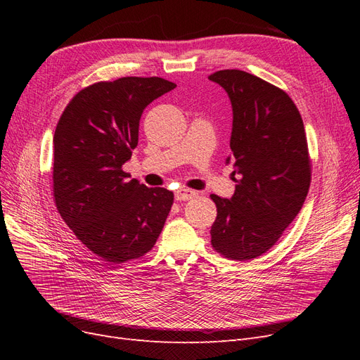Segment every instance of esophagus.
<instances>
[{"label": "esophagus", "instance_id": "obj_1", "mask_svg": "<svg viewBox=\"0 0 360 360\" xmlns=\"http://www.w3.org/2000/svg\"><path fill=\"white\" fill-rule=\"evenodd\" d=\"M198 195L197 191H192V189H186V188H180L176 191V200L177 201H188L192 200Z\"/></svg>", "mask_w": 360, "mask_h": 360}]
</instances>
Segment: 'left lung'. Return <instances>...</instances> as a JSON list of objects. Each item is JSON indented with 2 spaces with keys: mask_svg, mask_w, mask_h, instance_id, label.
Wrapping results in <instances>:
<instances>
[{
  "mask_svg": "<svg viewBox=\"0 0 360 360\" xmlns=\"http://www.w3.org/2000/svg\"><path fill=\"white\" fill-rule=\"evenodd\" d=\"M233 105L230 147L236 192L210 195L217 216L212 246L237 261L263 255L294 221L311 184V158L296 103L279 86L243 70L209 76Z\"/></svg>",
  "mask_w": 360,
  "mask_h": 360,
  "instance_id": "8db88e82",
  "label": "left lung"
}]
</instances>
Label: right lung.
I'll return each instance as SVG.
<instances>
[{"label":"right lung","instance_id":"right-lung-1","mask_svg":"<svg viewBox=\"0 0 360 360\" xmlns=\"http://www.w3.org/2000/svg\"><path fill=\"white\" fill-rule=\"evenodd\" d=\"M176 86L158 76L94 82L73 96L57 123L53 201L82 245L106 263L144 257L165 225L174 193L126 180L123 165L138 146L144 108Z\"/></svg>","mask_w":360,"mask_h":360}]
</instances>
